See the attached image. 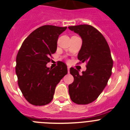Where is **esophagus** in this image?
I'll use <instances>...</instances> for the list:
<instances>
[{"instance_id": "esophagus-1", "label": "esophagus", "mask_w": 130, "mask_h": 130, "mask_svg": "<svg viewBox=\"0 0 130 130\" xmlns=\"http://www.w3.org/2000/svg\"><path fill=\"white\" fill-rule=\"evenodd\" d=\"M68 73H70V67L69 66H68Z\"/></svg>"}]
</instances>
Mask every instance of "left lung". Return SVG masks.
<instances>
[{"mask_svg": "<svg viewBox=\"0 0 130 130\" xmlns=\"http://www.w3.org/2000/svg\"><path fill=\"white\" fill-rule=\"evenodd\" d=\"M81 36L82 46L78 53L81 62H87V70L80 75L71 68L74 81L69 85V94L72 102L85 105L96 100L107 84L111 75L112 62L109 47L99 31L91 25L68 26Z\"/></svg>", "mask_w": 130, "mask_h": 130, "instance_id": "1", "label": "left lung"}]
</instances>
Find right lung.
Returning a JSON list of instances; mask_svg holds the SVG:
<instances>
[{"label":"right lung","mask_w":130,"mask_h":130,"mask_svg":"<svg viewBox=\"0 0 130 130\" xmlns=\"http://www.w3.org/2000/svg\"><path fill=\"white\" fill-rule=\"evenodd\" d=\"M67 27L44 25L34 30L22 43L16 57L18 85L25 99L34 105H45L53 98L57 84L68 73L60 62L55 68L46 64L57 51L58 36Z\"/></svg>","instance_id":"1"}]
</instances>
